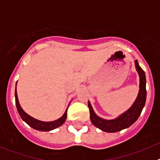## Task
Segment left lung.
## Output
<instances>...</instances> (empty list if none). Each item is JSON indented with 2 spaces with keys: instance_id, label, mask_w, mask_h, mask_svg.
<instances>
[{
  "instance_id": "8db88e82",
  "label": "left lung",
  "mask_w": 160,
  "mask_h": 160,
  "mask_svg": "<svg viewBox=\"0 0 160 160\" xmlns=\"http://www.w3.org/2000/svg\"><path fill=\"white\" fill-rule=\"evenodd\" d=\"M135 68L139 75V91L136 100L133 103L131 108L124 112L118 118L114 119H103L94 113L92 106L88 102V107L90 109V118L91 122L96 128H99L102 131L109 133L118 132L122 130L128 128L138 118L142 112V108L146 102L147 90H146V76L142 68L138 65V61H135Z\"/></svg>"
}]
</instances>
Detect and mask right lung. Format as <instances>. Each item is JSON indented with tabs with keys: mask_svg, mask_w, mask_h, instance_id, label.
<instances>
[{
	"mask_svg": "<svg viewBox=\"0 0 160 160\" xmlns=\"http://www.w3.org/2000/svg\"><path fill=\"white\" fill-rule=\"evenodd\" d=\"M15 101H16V106L18 113H19L20 116L22 117V118L23 119V121H25L29 127H31V128L35 130H38V131H49L53 129H56V128H58V127H60V126H62L64 123V122L66 119V117H67V109H66V112L64 113L62 116L60 118H58V119L52 121V122H43V121H40V120L32 118L30 115L26 114L23 111V109L22 108L21 105H20L19 101H18V94H17V88L15 90Z\"/></svg>",
	"mask_w": 160,
	"mask_h": 160,
	"instance_id": "1",
	"label": "right lung"
}]
</instances>
